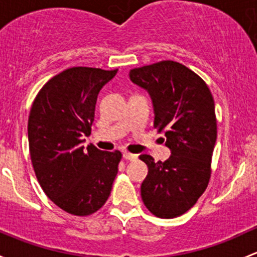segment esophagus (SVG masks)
Listing matches in <instances>:
<instances>
[{
  "instance_id": "obj_1",
  "label": "esophagus",
  "mask_w": 257,
  "mask_h": 257,
  "mask_svg": "<svg viewBox=\"0 0 257 257\" xmlns=\"http://www.w3.org/2000/svg\"><path fill=\"white\" fill-rule=\"evenodd\" d=\"M123 158L125 159V160L136 161L137 159H138V155H136V154H131V153H128V151H124V153H123Z\"/></svg>"
}]
</instances>
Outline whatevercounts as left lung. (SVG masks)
<instances>
[{
	"mask_svg": "<svg viewBox=\"0 0 257 257\" xmlns=\"http://www.w3.org/2000/svg\"><path fill=\"white\" fill-rule=\"evenodd\" d=\"M129 77L150 94L154 126L165 132V145L171 150L164 163L140 155L149 169L142 199L156 217H178L196 204L209 182L217 140L214 99L207 83L176 61L137 67Z\"/></svg>",
	"mask_w": 257,
	"mask_h": 257,
	"instance_id": "8db88e82",
	"label": "left lung"
}]
</instances>
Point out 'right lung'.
I'll return each instance as SVG.
<instances>
[{
    "mask_svg": "<svg viewBox=\"0 0 257 257\" xmlns=\"http://www.w3.org/2000/svg\"><path fill=\"white\" fill-rule=\"evenodd\" d=\"M118 70L71 67L50 79L37 94L28 119L34 172L45 194L65 212L90 215L108 199L120 151L83 150L91 134L97 96Z\"/></svg>",
    "mask_w": 257,
    "mask_h": 257,
    "instance_id": "1",
    "label": "right lung"
}]
</instances>
